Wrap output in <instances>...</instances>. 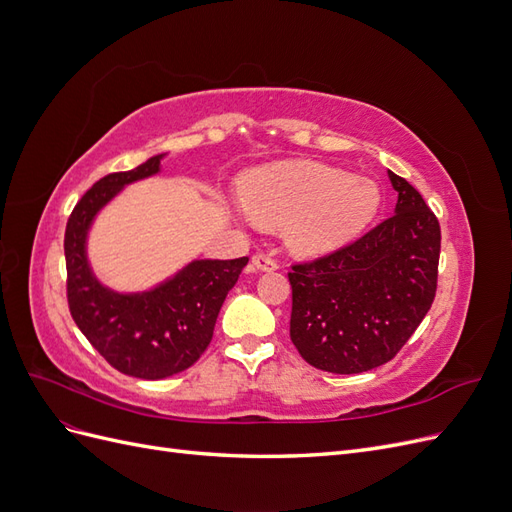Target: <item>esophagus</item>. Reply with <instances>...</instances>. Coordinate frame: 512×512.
<instances>
[{
  "instance_id": "1",
  "label": "esophagus",
  "mask_w": 512,
  "mask_h": 512,
  "mask_svg": "<svg viewBox=\"0 0 512 512\" xmlns=\"http://www.w3.org/2000/svg\"><path fill=\"white\" fill-rule=\"evenodd\" d=\"M252 267L256 271H275L277 260L271 258L269 254H256V256H252Z\"/></svg>"
}]
</instances>
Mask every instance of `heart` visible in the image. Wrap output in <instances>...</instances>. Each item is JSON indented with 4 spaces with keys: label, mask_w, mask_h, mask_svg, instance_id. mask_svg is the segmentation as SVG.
I'll list each match as a JSON object with an SVG mask.
<instances>
[{
    "label": "heart",
    "mask_w": 512,
    "mask_h": 512,
    "mask_svg": "<svg viewBox=\"0 0 512 512\" xmlns=\"http://www.w3.org/2000/svg\"><path fill=\"white\" fill-rule=\"evenodd\" d=\"M378 185L318 162H282L252 170L241 183L235 211L247 222L284 226L286 243L301 256L346 245L376 218Z\"/></svg>",
    "instance_id": "obj_1"
}]
</instances>
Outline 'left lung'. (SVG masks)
<instances>
[{
	"instance_id": "1",
	"label": "left lung",
	"mask_w": 512,
	"mask_h": 512,
	"mask_svg": "<svg viewBox=\"0 0 512 512\" xmlns=\"http://www.w3.org/2000/svg\"><path fill=\"white\" fill-rule=\"evenodd\" d=\"M395 213L367 235L288 273L290 339L331 374L389 363L436 297L440 224L412 185L389 170Z\"/></svg>"
}]
</instances>
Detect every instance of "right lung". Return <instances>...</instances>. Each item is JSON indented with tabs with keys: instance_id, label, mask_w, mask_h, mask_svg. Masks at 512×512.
I'll return each mask as SVG.
<instances>
[{
	"instance_id": "add662e5",
	"label": "right lung",
	"mask_w": 512,
	"mask_h": 512,
	"mask_svg": "<svg viewBox=\"0 0 512 512\" xmlns=\"http://www.w3.org/2000/svg\"><path fill=\"white\" fill-rule=\"evenodd\" d=\"M164 158L166 153H160L91 185L76 203L64 239L68 305L76 327L117 371L143 380L175 376L200 359L211 342L226 294L247 265V256L198 258L143 292H117L94 275L87 237L96 215L126 185L158 175Z\"/></svg>"
}]
</instances>
